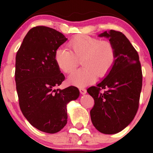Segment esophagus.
<instances>
[{"label": "esophagus", "instance_id": "esophagus-1", "mask_svg": "<svg viewBox=\"0 0 153 153\" xmlns=\"http://www.w3.org/2000/svg\"><path fill=\"white\" fill-rule=\"evenodd\" d=\"M79 91H80L81 94H82V95H85V94L87 93L86 89L83 88H79Z\"/></svg>", "mask_w": 153, "mask_h": 153}]
</instances>
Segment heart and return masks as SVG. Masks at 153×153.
Wrapping results in <instances>:
<instances>
[{
    "label": "heart",
    "instance_id": "heart-1",
    "mask_svg": "<svg viewBox=\"0 0 153 153\" xmlns=\"http://www.w3.org/2000/svg\"><path fill=\"white\" fill-rule=\"evenodd\" d=\"M71 51L58 48L54 58L59 69L65 73L72 72L79 60L83 58L79 69L69 76V82L78 87H83L95 81L97 75L104 76L109 72L116 60V49L108 40H101L86 35H79L68 43Z\"/></svg>",
    "mask_w": 153,
    "mask_h": 153
}]
</instances>
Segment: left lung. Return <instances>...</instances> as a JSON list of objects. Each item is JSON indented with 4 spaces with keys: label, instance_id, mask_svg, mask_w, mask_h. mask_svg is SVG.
Masks as SVG:
<instances>
[{
    "label": "left lung",
    "instance_id": "left-lung-1",
    "mask_svg": "<svg viewBox=\"0 0 153 153\" xmlns=\"http://www.w3.org/2000/svg\"><path fill=\"white\" fill-rule=\"evenodd\" d=\"M98 36L108 39L116 49V60L109 72L87 92L95 100L91 111L94 127L101 133L114 134L128 126L137 114L142 88L139 54L121 32L110 30ZM102 89L106 91L100 93Z\"/></svg>",
    "mask_w": 153,
    "mask_h": 153
}]
</instances>
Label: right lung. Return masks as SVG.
<instances>
[{
    "label": "right lung",
    "instance_id": "1",
    "mask_svg": "<svg viewBox=\"0 0 153 153\" xmlns=\"http://www.w3.org/2000/svg\"><path fill=\"white\" fill-rule=\"evenodd\" d=\"M67 39L55 29L34 27L25 36L16 55L15 81L20 108L33 127L46 133H56L65 126L67 105L80 93L72 85L56 89L65 76L54 55Z\"/></svg>",
    "mask_w": 153,
    "mask_h": 153
}]
</instances>
